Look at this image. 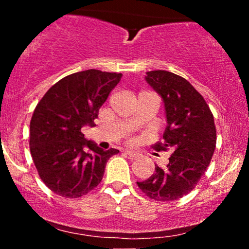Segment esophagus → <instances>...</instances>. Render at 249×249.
<instances>
[{
	"mask_svg": "<svg viewBox=\"0 0 249 249\" xmlns=\"http://www.w3.org/2000/svg\"><path fill=\"white\" fill-rule=\"evenodd\" d=\"M124 153L126 154V156H128V157H131V158H137V157L139 156L138 153L137 152H134V151H131V150H127V151H124Z\"/></svg>",
	"mask_w": 249,
	"mask_h": 249,
	"instance_id": "1",
	"label": "esophagus"
}]
</instances>
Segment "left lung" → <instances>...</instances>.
Listing matches in <instances>:
<instances>
[{
  "label": "left lung",
  "instance_id": "obj_1",
  "mask_svg": "<svg viewBox=\"0 0 249 249\" xmlns=\"http://www.w3.org/2000/svg\"><path fill=\"white\" fill-rule=\"evenodd\" d=\"M146 81L165 104L167 127L153 148L172 150L165 167L137 182L142 192L157 201H173L190 193L206 172L216 145L212 111L198 91L184 77L165 70L146 72Z\"/></svg>",
  "mask_w": 249,
  "mask_h": 249
}]
</instances>
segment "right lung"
Listing matches in <instances>:
<instances>
[{"mask_svg":"<svg viewBox=\"0 0 249 249\" xmlns=\"http://www.w3.org/2000/svg\"><path fill=\"white\" fill-rule=\"evenodd\" d=\"M122 73L85 70L53 84L36 105L30 121V153L39 178L53 193L79 198L98 186L108 158L82 133L93 121ZM88 147L90 151L86 150Z\"/></svg>","mask_w":249,"mask_h":249,"instance_id":"1","label":"right lung"}]
</instances>
